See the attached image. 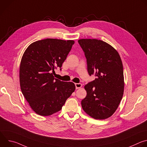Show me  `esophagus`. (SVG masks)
I'll return each instance as SVG.
<instances>
[{"label": "esophagus", "instance_id": "1", "mask_svg": "<svg viewBox=\"0 0 147 147\" xmlns=\"http://www.w3.org/2000/svg\"><path fill=\"white\" fill-rule=\"evenodd\" d=\"M75 86H76V89L80 88L82 87V84H81V83H76L75 84Z\"/></svg>", "mask_w": 147, "mask_h": 147}]
</instances>
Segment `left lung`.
<instances>
[{
	"label": "left lung",
	"mask_w": 147,
	"mask_h": 147,
	"mask_svg": "<svg viewBox=\"0 0 147 147\" xmlns=\"http://www.w3.org/2000/svg\"><path fill=\"white\" fill-rule=\"evenodd\" d=\"M90 76L96 78L84 87L87 96L81 100L86 113L99 120L111 117L118 108L124 91L122 61L117 51L96 39H79Z\"/></svg>",
	"instance_id": "1"
}]
</instances>
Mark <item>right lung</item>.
I'll return each instance as SVG.
<instances>
[{
	"label": "right lung",
	"instance_id": "add662e5",
	"mask_svg": "<svg viewBox=\"0 0 147 147\" xmlns=\"http://www.w3.org/2000/svg\"><path fill=\"white\" fill-rule=\"evenodd\" d=\"M74 41L47 38L37 40L27 48L20 66L21 90L32 109L47 116L61 109L74 91L72 82L55 78L53 72L60 68Z\"/></svg>",
	"mask_w": 147,
	"mask_h": 147
}]
</instances>
